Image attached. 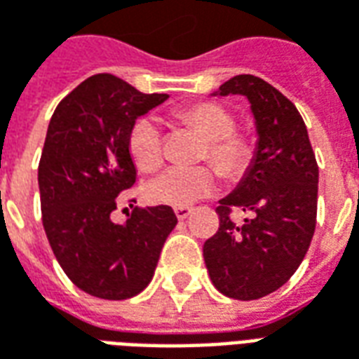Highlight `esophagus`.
<instances>
[{
  "label": "esophagus",
  "instance_id": "1",
  "mask_svg": "<svg viewBox=\"0 0 359 359\" xmlns=\"http://www.w3.org/2000/svg\"><path fill=\"white\" fill-rule=\"evenodd\" d=\"M192 213V208H175V215L179 221H184Z\"/></svg>",
  "mask_w": 359,
  "mask_h": 359
}]
</instances>
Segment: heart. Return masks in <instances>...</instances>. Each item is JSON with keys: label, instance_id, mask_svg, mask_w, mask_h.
Segmentation results:
<instances>
[{"label": "heart", "instance_id": "heart-1", "mask_svg": "<svg viewBox=\"0 0 359 359\" xmlns=\"http://www.w3.org/2000/svg\"><path fill=\"white\" fill-rule=\"evenodd\" d=\"M184 125L192 126L205 138L202 159H208L221 177L238 180L254 161V144L248 134L234 130L231 111L215 102L192 103L177 113ZM128 154L142 172L157 171L163 163L161 133L154 118L136 121L128 134ZM215 188V172L208 165L172 167L148 187L154 203L188 208L210 196Z\"/></svg>", "mask_w": 359, "mask_h": 359}]
</instances>
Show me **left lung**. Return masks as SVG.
Here are the masks:
<instances>
[{"mask_svg": "<svg viewBox=\"0 0 359 359\" xmlns=\"http://www.w3.org/2000/svg\"><path fill=\"white\" fill-rule=\"evenodd\" d=\"M217 94L248 97L257 148L238 187L219 200V229L203 244V259L219 292L257 300L285 285L308 252L316 231L319 167L296 105L269 82L238 74ZM233 209L249 213L244 226L230 219Z\"/></svg>", "mask_w": 359, "mask_h": 359, "instance_id": "8db88e82", "label": "left lung"}]
</instances>
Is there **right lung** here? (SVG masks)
I'll list each match as a JSON object with an SVG mask.
<instances>
[{"label":"right lung","mask_w":359,"mask_h":359,"mask_svg":"<svg viewBox=\"0 0 359 359\" xmlns=\"http://www.w3.org/2000/svg\"><path fill=\"white\" fill-rule=\"evenodd\" d=\"M167 97L94 74L59 102L48 126L38 165L43 231L67 277L95 298L140 294L177 225L169 205L134 208L123 225L109 217L136 182L130 128Z\"/></svg>","instance_id":"right-lung-1"}]
</instances>
